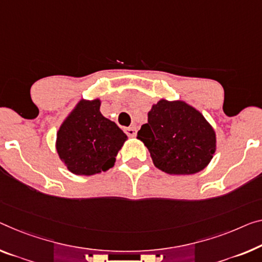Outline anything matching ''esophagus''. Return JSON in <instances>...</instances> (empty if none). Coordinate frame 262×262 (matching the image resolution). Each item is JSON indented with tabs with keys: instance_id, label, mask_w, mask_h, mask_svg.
Listing matches in <instances>:
<instances>
[{
	"instance_id": "1",
	"label": "esophagus",
	"mask_w": 262,
	"mask_h": 262,
	"mask_svg": "<svg viewBox=\"0 0 262 262\" xmlns=\"http://www.w3.org/2000/svg\"><path fill=\"white\" fill-rule=\"evenodd\" d=\"M125 132L128 137H131V138H134V137H136V135H137L136 127H127V128H125Z\"/></svg>"
}]
</instances>
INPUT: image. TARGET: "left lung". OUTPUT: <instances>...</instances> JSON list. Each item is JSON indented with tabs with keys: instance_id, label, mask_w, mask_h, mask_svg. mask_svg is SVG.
<instances>
[{
	"instance_id": "obj_1",
	"label": "left lung",
	"mask_w": 262,
	"mask_h": 262,
	"mask_svg": "<svg viewBox=\"0 0 262 262\" xmlns=\"http://www.w3.org/2000/svg\"><path fill=\"white\" fill-rule=\"evenodd\" d=\"M158 170L172 176L203 171L216 150L215 131L203 114L184 100L162 98L137 134Z\"/></svg>"
}]
</instances>
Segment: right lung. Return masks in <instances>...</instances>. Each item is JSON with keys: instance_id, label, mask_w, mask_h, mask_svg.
Segmentation results:
<instances>
[{"instance_id": "right-lung-1", "label": "right lung", "mask_w": 262, "mask_h": 262, "mask_svg": "<svg viewBox=\"0 0 262 262\" xmlns=\"http://www.w3.org/2000/svg\"><path fill=\"white\" fill-rule=\"evenodd\" d=\"M100 99H80L56 136V151L76 176H94L114 167L127 136L100 112Z\"/></svg>"}]
</instances>
